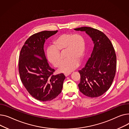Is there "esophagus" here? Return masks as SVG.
Instances as JSON below:
<instances>
[{"instance_id": "1", "label": "esophagus", "mask_w": 129, "mask_h": 129, "mask_svg": "<svg viewBox=\"0 0 129 129\" xmlns=\"http://www.w3.org/2000/svg\"><path fill=\"white\" fill-rule=\"evenodd\" d=\"M70 74V73H64V75H65V77H68V75H69Z\"/></svg>"}]
</instances>
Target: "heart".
I'll return each instance as SVG.
<instances>
[{"label": "heart", "mask_w": 129, "mask_h": 129, "mask_svg": "<svg viewBox=\"0 0 129 129\" xmlns=\"http://www.w3.org/2000/svg\"><path fill=\"white\" fill-rule=\"evenodd\" d=\"M86 43L84 37L79 33H64L59 35L53 41L52 46L46 50L48 61L55 68L61 62L60 52H65L67 59L60 66L59 72L70 73L78 67L85 56Z\"/></svg>", "instance_id": "1"}]
</instances>
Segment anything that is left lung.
I'll list each match as a JSON object with an SVG mask.
<instances>
[{
    "mask_svg": "<svg viewBox=\"0 0 129 129\" xmlns=\"http://www.w3.org/2000/svg\"><path fill=\"white\" fill-rule=\"evenodd\" d=\"M74 29L85 32L94 45L85 66L79 71L80 91L89 97L100 96L110 88L115 76L117 58L114 48L107 36L99 30L90 27Z\"/></svg>",
    "mask_w": 129,
    "mask_h": 129,
    "instance_id": "1",
    "label": "left lung"
}]
</instances>
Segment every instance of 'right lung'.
<instances>
[{"instance_id":"obj_1","label":"right lung","mask_w":129,"mask_h":129,"mask_svg":"<svg viewBox=\"0 0 129 129\" xmlns=\"http://www.w3.org/2000/svg\"><path fill=\"white\" fill-rule=\"evenodd\" d=\"M58 31H45L30 36L23 46L19 56L21 80L28 92L35 99L50 101L61 92L66 77L63 73L54 75L45 55L46 40Z\"/></svg>"}]
</instances>
